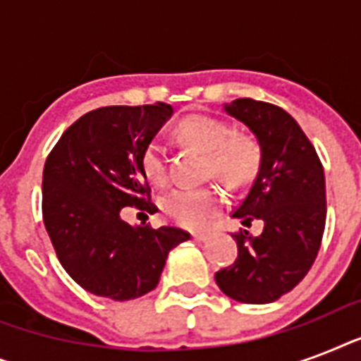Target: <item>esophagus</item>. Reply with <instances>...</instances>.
<instances>
[{
	"label": "esophagus",
	"mask_w": 361,
	"mask_h": 361,
	"mask_svg": "<svg viewBox=\"0 0 361 361\" xmlns=\"http://www.w3.org/2000/svg\"><path fill=\"white\" fill-rule=\"evenodd\" d=\"M192 238L197 241H206L209 238V232H192Z\"/></svg>",
	"instance_id": "1"
}]
</instances>
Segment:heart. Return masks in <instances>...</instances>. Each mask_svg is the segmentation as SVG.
Returning a JSON list of instances; mask_svg holds the SVG:
<instances>
[{
    "label": "heart",
    "mask_w": 361,
    "mask_h": 361,
    "mask_svg": "<svg viewBox=\"0 0 361 361\" xmlns=\"http://www.w3.org/2000/svg\"><path fill=\"white\" fill-rule=\"evenodd\" d=\"M181 142L208 153V172L231 187H245L257 178L262 149L252 135L236 133L231 123L206 114H191L176 127ZM142 170L152 183L166 180L164 147L159 140L147 142L142 152ZM225 204V192L217 185L176 187L163 198V209L170 219L189 228H200Z\"/></svg>",
    "instance_id": "heart-1"
}]
</instances>
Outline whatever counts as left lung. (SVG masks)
<instances>
[{
	"label": "left lung",
	"mask_w": 361,
	"mask_h": 361,
	"mask_svg": "<svg viewBox=\"0 0 361 361\" xmlns=\"http://www.w3.org/2000/svg\"><path fill=\"white\" fill-rule=\"evenodd\" d=\"M225 110L255 133L262 163L232 217L264 221L260 236L234 232L238 258L215 281L241 303H269L290 292L319 255L326 226V180L317 149L302 127L279 106L236 99Z\"/></svg>",
	"instance_id": "1"
}]
</instances>
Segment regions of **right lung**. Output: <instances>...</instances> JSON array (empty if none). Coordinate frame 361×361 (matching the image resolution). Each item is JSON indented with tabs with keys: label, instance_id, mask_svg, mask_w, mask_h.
<instances>
[{
	"label": "right lung",
	"instance_id": "add662e5",
	"mask_svg": "<svg viewBox=\"0 0 361 361\" xmlns=\"http://www.w3.org/2000/svg\"><path fill=\"white\" fill-rule=\"evenodd\" d=\"M172 116L166 103L103 106L65 130L42 170V221L65 271L95 296L135 300L159 283L174 226H130L121 209L155 214L142 152Z\"/></svg>",
	"mask_w": 361,
	"mask_h": 361
}]
</instances>
